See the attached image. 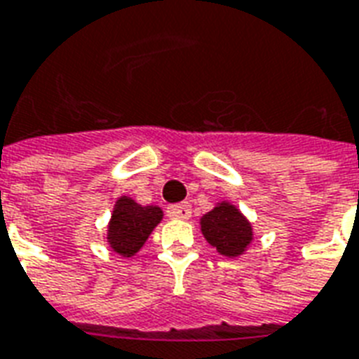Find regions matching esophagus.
Returning a JSON list of instances; mask_svg holds the SVG:
<instances>
[{"instance_id":"obj_1","label":"esophagus","mask_w":359,"mask_h":359,"mask_svg":"<svg viewBox=\"0 0 359 359\" xmlns=\"http://www.w3.org/2000/svg\"><path fill=\"white\" fill-rule=\"evenodd\" d=\"M169 218H175V220H188L191 216V207L188 203L182 205H173L168 209Z\"/></svg>"}]
</instances>
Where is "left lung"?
<instances>
[{
	"label": "left lung",
	"mask_w": 359,
	"mask_h": 359,
	"mask_svg": "<svg viewBox=\"0 0 359 359\" xmlns=\"http://www.w3.org/2000/svg\"><path fill=\"white\" fill-rule=\"evenodd\" d=\"M201 233L216 252L228 258H239L254 239L252 224L229 201H220L215 209L201 216Z\"/></svg>",
	"instance_id": "1"
}]
</instances>
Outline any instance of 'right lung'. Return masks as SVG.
<instances>
[{"instance_id":"add662e5","label":"right lung","mask_w":359,"mask_h":359,"mask_svg":"<svg viewBox=\"0 0 359 359\" xmlns=\"http://www.w3.org/2000/svg\"><path fill=\"white\" fill-rule=\"evenodd\" d=\"M163 210L156 205H139L135 199L120 196L107 226V243L122 258L135 256L161 222Z\"/></svg>"}]
</instances>
